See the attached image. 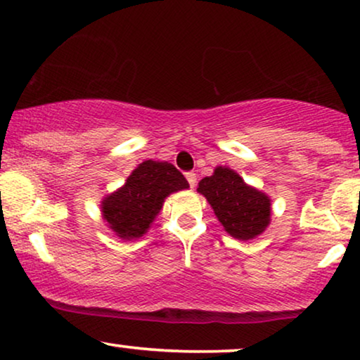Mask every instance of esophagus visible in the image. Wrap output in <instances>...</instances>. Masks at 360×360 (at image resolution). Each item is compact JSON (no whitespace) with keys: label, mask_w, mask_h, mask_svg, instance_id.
<instances>
[{"label":"esophagus","mask_w":360,"mask_h":360,"mask_svg":"<svg viewBox=\"0 0 360 360\" xmlns=\"http://www.w3.org/2000/svg\"><path fill=\"white\" fill-rule=\"evenodd\" d=\"M185 176H186V180H188L191 188H193V186L196 185V174H193V172H186Z\"/></svg>","instance_id":"esophagus-1"}]
</instances>
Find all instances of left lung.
Here are the masks:
<instances>
[{
    "mask_svg": "<svg viewBox=\"0 0 360 360\" xmlns=\"http://www.w3.org/2000/svg\"><path fill=\"white\" fill-rule=\"evenodd\" d=\"M198 191L206 196L219 223L236 239H252L269 226V196L245 185L234 170L218 167L213 175L200 181Z\"/></svg>",
    "mask_w": 360,
    "mask_h": 360,
    "instance_id": "8db88e82",
    "label": "left lung"
}]
</instances>
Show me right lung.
Wrapping results in <instances>:
<instances>
[{"label": "right lung", "instance_id": "right-lung-1", "mask_svg": "<svg viewBox=\"0 0 360 360\" xmlns=\"http://www.w3.org/2000/svg\"><path fill=\"white\" fill-rule=\"evenodd\" d=\"M184 188H188V181L174 165L146 160L121 190L103 200V216L120 238H141L162 210L165 196Z\"/></svg>", "mask_w": 360, "mask_h": 360}]
</instances>
